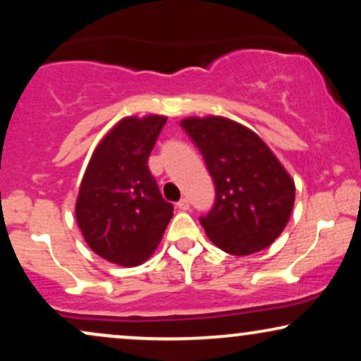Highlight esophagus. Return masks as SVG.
Returning a JSON list of instances; mask_svg holds the SVG:
<instances>
[{
  "label": "esophagus",
  "instance_id": "obj_1",
  "mask_svg": "<svg viewBox=\"0 0 361 361\" xmlns=\"http://www.w3.org/2000/svg\"><path fill=\"white\" fill-rule=\"evenodd\" d=\"M178 209L180 210H188L190 209V202H188V198H181L180 202H178Z\"/></svg>",
  "mask_w": 361,
  "mask_h": 361
}]
</instances>
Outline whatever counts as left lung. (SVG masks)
<instances>
[{"mask_svg": "<svg viewBox=\"0 0 361 361\" xmlns=\"http://www.w3.org/2000/svg\"><path fill=\"white\" fill-rule=\"evenodd\" d=\"M181 127L200 149L215 200L200 224L215 246L235 256L264 250L287 226L295 185L250 128L229 118H185Z\"/></svg>", "mask_w": 361, "mask_h": 361, "instance_id": "obj_1", "label": "left lung"}]
</instances>
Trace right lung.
I'll list each match as a JSON object with an SVG mask.
<instances>
[{"label":"right lung","instance_id":"obj_1","mask_svg":"<svg viewBox=\"0 0 361 361\" xmlns=\"http://www.w3.org/2000/svg\"><path fill=\"white\" fill-rule=\"evenodd\" d=\"M166 117H127L94 149L82 176L76 221L88 246L122 267L146 261L173 217L147 159Z\"/></svg>","mask_w":361,"mask_h":361}]
</instances>
